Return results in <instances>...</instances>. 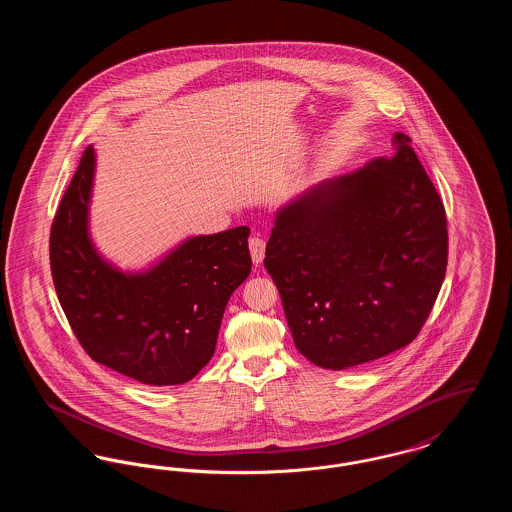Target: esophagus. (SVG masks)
Listing matches in <instances>:
<instances>
[{
    "instance_id": "34e87169",
    "label": "esophagus",
    "mask_w": 512,
    "mask_h": 512,
    "mask_svg": "<svg viewBox=\"0 0 512 512\" xmlns=\"http://www.w3.org/2000/svg\"><path fill=\"white\" fill-rule=\"evenodd\" d=\"M249 251H251V259L255 265H261L265 259V240L259 236L249 238Z\"/></svg>"
}]
</instances>
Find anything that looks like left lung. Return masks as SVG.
Instances as JSON below:
<instances>
[{
	"label": "left lung",
	"mask_w": 512,
	"mask_h": 512,
	"mask_svg": "<svg viewBox=\"0 0 512 512\" xmlns=\"http://www.w3.org/2000/svg\"><path fill=\"white\" fill-rule=\"evenodd\" d=\"M276 211L265 251L297 351L343 370L409 345L447 268V219L407 134Z\"/></svg>",
	"instance_id": "8db88e82"
}]
</instances>
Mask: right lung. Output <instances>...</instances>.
I'll return each instance as SVG.
<instances>
[{"label": "right lung", "instance_id": "obj_1", "mask_svg": "<svg viewBox=\"0 0 512 512\" xmlns=\"http://www.w3.org/2000/svg\"><path fill=\"white\" fill-rule=\"evenodd\" d=\"M94 174L88 146L51 224L59 303L96 363L147 386L184 384L211 361L226 303L251 272L249 228L188 238L146 270L124 272L90 236Z\"/></svg>", "mask_w": 512, "mask_h": 512}]
</instances>
